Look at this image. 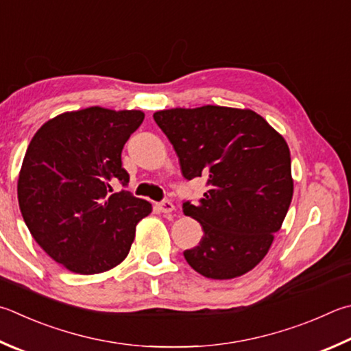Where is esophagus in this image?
<instances>
[{
    "label": "esophagus",
    "instance_id": "34e87169",
    "mask_svg": "<svg viewBox=\"0 0 351 351\" xmlns=\"http://www.w3.org/2000/svg\"><path fill=\"white\" fill-rule=\"evenodd\" d=\"M158 210L162 213H171L175 210V206L170 201H162L158 204Z\"/></svg>",
    "mask_w": 351,
    "mask_h": 351
}]
</instances>
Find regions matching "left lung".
I'll return each mask as SVG.
<instances>
[{
    "instance_id": "left-lung-1",
    "label": "left lung",
    "mask_w": 351,
    "mask_h": 351,
    "mask_svg": "<svg viewBox=\"0 0 351 351\" xmlns=\"http://www.w3.org/2000/svg\"><path fill=\"white\" fill-rule=\"evenodd\" d=\"M173 145L182 176H204L208 190L184 215L204 237L184 258L199 275L232 279L254 269L281 228L293 196L285 139L250 109L202 106L154 113Z\"/></svg>"
}]
</instances>
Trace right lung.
<instances>
[{
	"label": "right lung",
	"instance_id": "add662e5",
	"mask_svg": "<svg viewBox=\"0 0 351 351\" xmlns=\"http://www.w3.org/2000/svg\"><path fill=\"white\" fill-rule=\"evenodd\" d=\"M144 121L141 110L66 112L35 133L18 178V202L34 239L55 263L95 275L123 263L152 204L121 190V152Z\"/></svg>",
	"mask_w": 351,
	"mask_h": 351
}]
</instances>
